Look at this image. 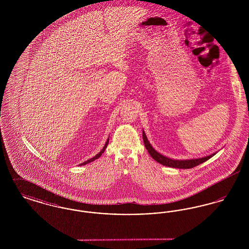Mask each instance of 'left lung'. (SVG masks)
<instances>
[{
  "label": "left lung",
  "instance_id": "1",
  "mask_svg": "<svg viewBox=\"0 0 249 249\" xmlns=\"http://www.w3.org/2000/svg\"><path fill=\"white\" fill-rule=\"evenodd\" d=\"M142 140L144 142V146L146 148V150L148 151L149 155L154 159L155 160L162 165L168 166V167H173V168H178V169H190L193 168L195 166L199 165L202 162L208 160L210 158H212L215 153L209 155V156H205L202 158H198V159H190V160H173L171 158H168L164 155L159 153L157 150H155L153 146L150 144L149 141L147 140V137L144 133V131L142 130Z\"/></svg>",
  "mask_w": 249,
  "mask_h": 249
}]
</instances>
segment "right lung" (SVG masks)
<instances>
[{
  "mask_svg": "<svg viewBox=\"0 0 249 249\" xmlns=\"http://www.w3.org/2000/svg\"><path fill=\"white\" fill-rule=\"evenodd\" d=\"M108 142H109V138L107 139V142H106V144H105V146L103 147V149L98 153V154L96 155V156H94L93 158H91V159H89V160H88L87 161H85V162H83V163H80L79 165H85V164H87V163H89V162H91V161H93V160H97V159H99L101 156H102V154L105 152V150L107 149V144H108Z\"/></svg>",
  "mask_w": 249,
  "mask_h": 249,
  "instance_id": "1",
  "label": "right lung"
}]
</instances>
